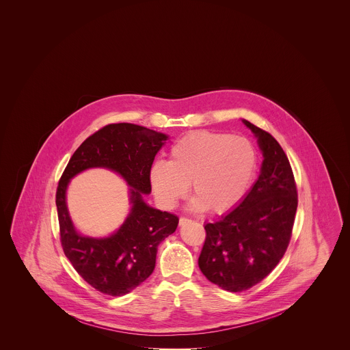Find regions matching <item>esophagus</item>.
<instances>
[{
	"label": "esophagus",
	"mask_w": 350,
	"mask_h": 350,
	"mask_svg": "<svg viewBox=\"0 0 350 350\" xmlns=\"http://www.w3.org/2000/svg\"><path fill=\"white\" fill-rule=\"evenodd\" d=\"M189 221H190V219H187V217H180V226H185V224H186V223H189Z\"/></svg>",
	"instance_id": "esophagus-1"
}]
</instances>
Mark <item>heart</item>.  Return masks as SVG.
Segmentation results:
<instances>
[{"mask_svg":"<svg viewBox=\"0 0 350 350\" xmlns=\"http://www.w3.org/2000/svg\"><path fill=\"white\" fill-rule=\"evenodd\" d=\"M256 150L248 139L228 133L197 131L176 142L169 160L150 170L153 194L170 210L185 198L191 185V208L223 214L244 198L256 170Z\"/></svg>","mask_w":350,"mask_h":350,"instance_id":"b5f03b06","label":"heart"}]
</instances>
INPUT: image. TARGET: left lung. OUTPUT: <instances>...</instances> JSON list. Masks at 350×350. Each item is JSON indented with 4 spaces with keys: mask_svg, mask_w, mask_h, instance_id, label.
Returning <instances> with one entry per match:
<instances>
[{
    "mask_svg": "<svg viewBox=\"0 0 350 350\" xmlns=\"http://www.w3.org/2000/svg\"><path fill=\"white\" fill-rule=\"evenodd\" d=\"M264 160L244 200L214 223H206L198 258L203 275L223 290L240 293L261 282L288 247L298 193L293 169L280 143L248 120Z\"/></svg>",
    "mask_w": 350,
    "mask_h": 350,
    "instance_id": "8db88e82",
    "label": "left lung"
}]
</instances>
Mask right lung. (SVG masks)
Listing matches in <instances>:
<instances>
[{
    "label": "right lung",
    "mask_w": 350,
    "mask_h": 350,
    "mask_svg": "<svg viewBox=\"0 0 350 350\" xmlns=\"http://www.w3.org/2000/svg\"><path fill=\"white\" fill-rule=\"evenodd\" d=\"M167 140L165 133L133 123L107 124L76 150L59 181L56 207L63 250L83 280L106 295H126L144 282L154 269L159 244L178 226L174 214L153 208L143 198L150 193L154 156ZM90 167L110 168L131 186V214L107 238L77 233L67 211V183Z\"/></svg>",
    "instance_id": "obj_1"
}]
</instances>
